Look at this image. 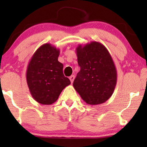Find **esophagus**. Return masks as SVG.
I'll list each match as a JSON object with an SVG mask.
<instances>
[{
    "instance_id": "obj_1",
    "label": "esophagus",
    "mask_w": 147,
    "mask_h": 147,
    "mask_svg": "<svg viewBox=\"0 0 147 147\" xmlns=\"http://www.w3.org/2000/svg\"><path fill=\"white\" fill-rule=\"evenodd\" d=\"M74 79H75V76H74V75H72L69 77V80H70V81H71V83H73Z\"/></svg>"
}]
</instances>
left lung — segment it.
Listing matches in <instances>:
<instances>
[{"label": "left lung", "mask_w": 147, "mask_h": 147, "mask_svg": "<svg viewBox=\"0 0 147 147\" xmlns=\"http://www.w3.org/2000/svg\"><path fill=\"white\" fill-rule=\"evenodd\" d=\"M80 67L74 88L82 100L90 105H98L111 97L117 82V72L108 49L97 41L76 48Z\"/></svg>", "instance_id": "8db88e82"}]
</instances>
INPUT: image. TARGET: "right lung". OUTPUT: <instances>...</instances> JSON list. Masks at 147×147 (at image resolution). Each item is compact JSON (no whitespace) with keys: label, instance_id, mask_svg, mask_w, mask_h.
<instances>
[{"label":"right lung","instance_id":"obj_1","mask_svg":"<svg viewBox=\"0 0 147 147\" xmlns=\"http://www.w3.org/2000/svg\"><path fill=\"white\" fill-rule=\"evenodd\" d=\"M59 49L45 43L37 49L27 65L26 78L33 99L43 105L57 101L70 80L64 76L63 65L58 61Z\"/></svg>","mask_w":147,"mask_h":147}]
</instances>
